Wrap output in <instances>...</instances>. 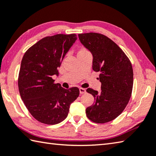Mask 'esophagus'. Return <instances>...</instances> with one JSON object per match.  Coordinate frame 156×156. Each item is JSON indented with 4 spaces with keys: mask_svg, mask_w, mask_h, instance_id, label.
<instances>
[{
    "mask_svg": "<svg viewBox=\"0 0 156 156\" xmlns=\"http://www.w3.org/2000/svg\"><path fill=\"white\" fill-rule=\"evenodd\" d=\"M79 90H80V93L82 95V94H84V93H86V89H83V88H80L79 89Z\"/></svg>",
    "mask_w": 156,
    "mask_h": 156,
    "instance_id": "esophagus-1",
    "label": "esophagus"
}]
</instances>
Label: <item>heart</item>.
Here are the masks:
<instances>
[{"instance_id":"heart-1","label":"heart","mask_w":156,"mask_h":156,"mask_svg":"<svg viewBox=\"0 0 156 156\" xmlns=\"http://www.w3.org/2000/svg\"><path fill=\"white\" fill-rule=\"evenodd\" d=\"M87 52H89V51H88L85 48H84V47L79 48L78 49V51H77V56H79L82 55H84V54H85Z\"/></svg>"}]
</instances>
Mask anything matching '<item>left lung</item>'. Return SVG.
<instances>
[{"label":"left lung","mask_w":156,"mask_h":156,"mask_svg":"<svg viewBox=\"0 0 156 156\" xmlns=\"http://www.w3.org/2000/svg\"><path fill=\"white\" fill-rule=\"evenodd\" d=\"M84 46L93 55V69L100 72L101 90L87 89L95 103L86 109V115L96 123L114 120L126 108L133 88V69L129 59L118 45L102 34H78Z\"/></svg>","instance_id":"left-lung-1"}]
</instances>
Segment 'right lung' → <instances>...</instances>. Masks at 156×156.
Wrapping results in <instances>:
<instances>
[{"mask_svg": "<svg viewBox=\"0 0 156 156\" xmlns=\"http://www.w3.org/2000/svg\"><path fill=\"white\" fill-rule=\"evenodd\" d=\"M77 39L76 34H57L41 39L27 50L18 75L20 97L31 115L42 123L55 125L68 115L78 97V87L66 89L55 83L64 56Z\"/></svg>", "mask_w": 156, "mask_h": 156, "instance_id": "add662e5", "label": "right lung"}]
</instances>
